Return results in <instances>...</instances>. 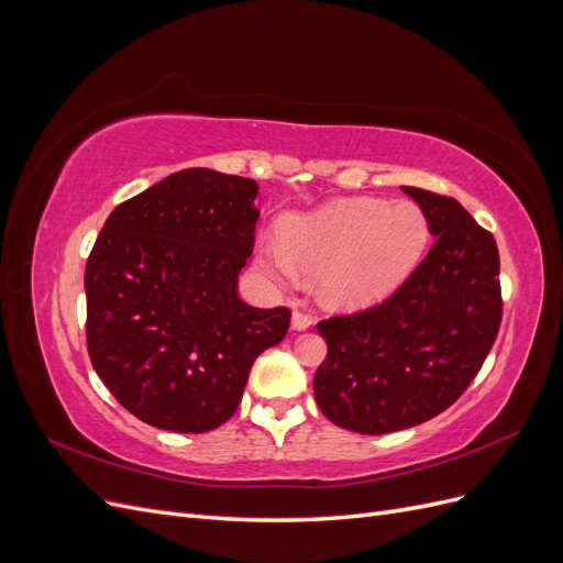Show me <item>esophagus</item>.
I'll return each instance as SVG.
<instances>
[{"mask_svg": "<svg viewBox=\"0 0 563 563\" xmlns=\"http://www.w3.org/2000/svg\"><path fill=\"white\" fill-rule=\"evenodd\" d=\"M312 317L310 314H305V312H300V310H294V314H291V327H294V331H308V329H312Z\"/></svg>", "mask_w": 563, "mask_h": 563, "instance_id": "obj_1", "label": "esophagus"}]
</instances>
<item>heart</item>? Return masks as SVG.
<instances>
[{
  "instance_id": "b5f03b06",
  "label": "heart",
  "mask_w": 563,
  "mask_h": 563,
  "mask_svg": "<svg viewBox=\"0 0 563 563\" xmlns=\"http://www.w3.org/2000/svg\"><path fill=\"white\" fill-rule=\"evenodd\" d=\"M428 244L430 223L416 201L347 197L288 216L282 240L261 234L253 258L282 288L321 277V300L329 308L364 312L401 291Z\"/></svg>"
}]
</instances>
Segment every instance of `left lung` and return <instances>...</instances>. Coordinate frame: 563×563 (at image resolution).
Listing matches in <instances>:
<instances>
[{
    "mask_svg": "<svg viewBox=\"0 0 563 563\" xmlns=\"http://www.w3.org/2000/svg\"><path fill=\"white\" fill-rule=\"evenodd\" d=\"M437 236L401 291L362 314L317 323L329 354L314 399L338 428L389 434L439 416L479 373L500 329L493 234L451 197L401 187Z\"/></svg>",
    "mask_w": 563,
    "mask_h": 563,
    "instance_id": "left-lung-1",
    "label": "left lung"
}]
</instances>
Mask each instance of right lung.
<instances>
[{"label":"right lung","instance_id":"add662e5","mask_svg":"<svg viewBox=\"0 0 563 563\" xmlns=\"http://www.w3.org/2000/svg\"><path fill=\"white\" fill-rule=\"evenodd\" d=\"M258 183L183 168L119 203L84 275L98 378L152 428L199 434L228 422L286 308H251L236 279L253 251Z\"/></svg>","mask_w":563,"mask_h":563}]
</instances>
